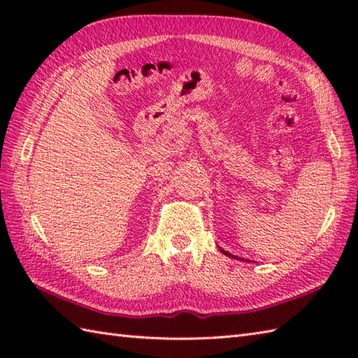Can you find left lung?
<instances>
[{
    "label": "left lung",
    "mask_w": 358,
    "mask_h": 358,
    "mask_svg": "<svg viewBox=\"0 0 358 358\" xmlns=\"http://www.w3.org/2000/svg\"><path fill=\"white\" fill-rule=\"evenodd\" d=\"M222 252H223L224 255H229V257H232V258H237V260H241V258H238V257H235V255H232V254H229V252H226V250H223V249H222ZM245 262H248V260H245Z\"/></svg>",
    "instance_id": "obj_1"
}]
</instances>
